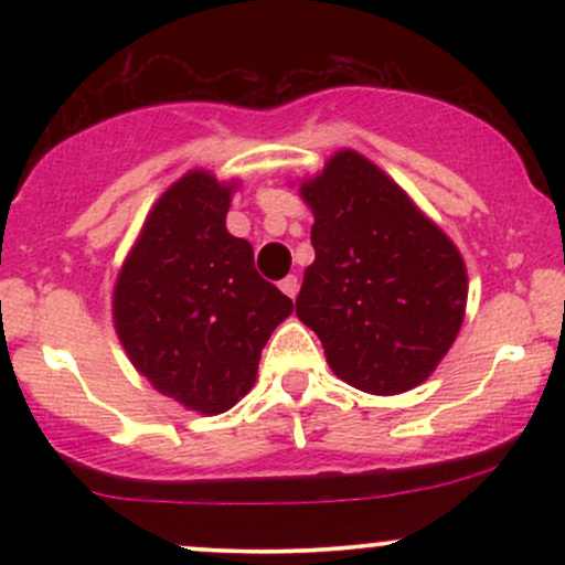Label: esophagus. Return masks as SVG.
<instances>
[{"mask_svg":"<svg viewBox=\"0 0 565 565\" xmlns=\"http://www.w3.org/2000/svg\"><path fill=\"white\" fill-rule=\"evenodd\" d=\"M278 289H281L284 295H287V297H291V300H295L297 291H300V281H297V276H287V278H284L281 284H278Z\"/></svg>","mask_w":565,"mask_h":565,"instance_id":"34e87169","label":"esophagus"}]
</instances>
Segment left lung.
<instances>
[{
  "mask_svg": "<svg viewBox=\"0 0 565 565\" xmlns=\"http://www.w3.org/2000/svg\"><path fill=\"white\" fill-rule=\"evenodd\" d=\"M316 260L297 319L319 334L332 372L372 395L423 385L449 353L468 308L457 244L374 161L353 148L305 178Z\"/></svg>",
  "mask_w": 565,
  "mask_h": 565,
  "instance_id": "obj_1",
  "label": "left lung"
}]
</instances>
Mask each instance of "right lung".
<instances>
[{
    "label": "right lung",
    "instance_id": "obj_1",
    "mask_svg": "<svg viewBox=\"0 0 565 565\" xmlns=\"http://www.w3.org/2000/svg\"><path fill=\"white\" fill-rule=\"evenodd\" d=\"M238 180L188 170L153 201L114 284V329L127 359L167 398L215 417L257 380L260 353L295 310L255 270L225 215Z\"/></svg>",
    "mask_w": 565,
    "mask_h": 565
}]
</instances>
